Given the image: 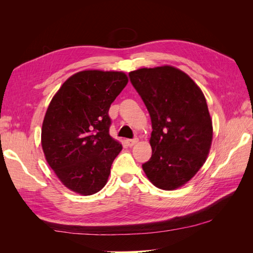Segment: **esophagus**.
<instances>
[{
	"label": "esophagus",
	"instance_id": "obj_1",
	"mask_svg": "<svg viewBox=\"0 0 253 253\" xmlns=\"http://www.w3.org/2000/svg\"><path fill=\"white\" fill-rule=\"evenodd\" d=\"M138 142V138H133V139H126V143L128 147H133L135 143Z\"/></svg>",
	"mask_w": 253,
	"mask_h": 253
}]
</instances>
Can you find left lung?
Listing matches in <instances>:
<instances>
[{"instance_id": "obj_1", "label": "left lung", "mask_w": 253, "mask_h": 253, "mask_svg": "<svg viewBox=\"0 0 253 253\" xmlns=\"http://www.w3.org/2000/svg\"><path fill=\"white\" fill-rule=\"evenodd\" d=\"M152 121V156L142 169L154 186L174 190L205 164L212 142V120L201 88L173 66L128 74Z\"/></svg>"}]
</instances>
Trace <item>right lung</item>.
<instances>
[{
  "label": "right lung",
  "instance_id": "right-lung-1",
  "mask_svg": "<svg viewBox=\"0 0 253 253\" xmlns=\"http://www.w3.org/2000/svg\"><path fill=\"white\" fill-rule=\"evenodd\" d=\"M126 83L122 72L83 71L68 78L51 99L42 149L58 178L74 192L95 194L108 181L122 149L110 136L109 110Z\"/></svg>",
  "mask_w": 253,
  "mask_h": 253
}]
</instances>
